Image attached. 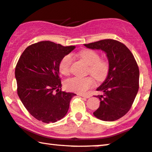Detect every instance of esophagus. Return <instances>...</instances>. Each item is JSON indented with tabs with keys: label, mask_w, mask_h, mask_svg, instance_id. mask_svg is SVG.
<instances>
[{
	"label": "esophagus",
	"mask_w": 152,
	"mask_h": 152,
	"mask_svg": "<svg viewBox=\"0 0 152 152\" xmlns=\"http://www.w3.org/2000/svg\"><path fill=\"white\" fill-rule=\"evenodd\" d=\"M79 96H82V97H85V98H90V96L89 94H78Z\"/></svg>",
	"instance_id": "34e87169"
}]
</instances>
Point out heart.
I'll list each match as a JSON object with an SVG mask.
<instances>
[{"label":"heart","mask_w":152,"mask_h":152,"mask_svg":"<svg viewBox=\"0 0 152 152\" xmlns=\"http://www.w3.org/2000/svg\"><path fill=\"white\" fill-rule=\"evenodd\" d=\"M78 56L89 65L88 73L92 75L97 81H104L108 76L110 66L108 62L104 59H101L99 53L93 50L85 49L79 52ZM74 57L72 54H66L62 58L59 63V71L64 76L69 75ZM94 80L92 77L88 76L85 78L74 77L66 80L64 87L66 90L84 94L94 86Z\"/></svg>","instance_id":"obj_1"}]
</instances>
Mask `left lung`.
I'll list each match as a JSON object with an SVG mask.
<instances>
[{
	"instance_id": "8db88e82",
	"label": "left lung",
	"mask_w": 152,
	"mask_h": 152,
	"mask_svg": "<svg viewBox=\"0 0 152 152\" xmlns=\"http://www.w3.org/2000/svg\"><path fill=\"white\" fill-rule=\"evenodd\" d=\"M87 48L101 49L108 57L110 70L105 81L96 89L99 108L93 113L104 121H115L130 110L139 89V68L131 50L122 42L107 39L85 44Z\"/></svg>"
}]
</instances>
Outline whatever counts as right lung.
Returning a JSON list of instances; mask_svg holds the SVG:
<instances>
[{"mask_svg": "<svg viewBox=\"0 0 152 152\" xmlns=\"http://www.w3.org/2000/svg\"><path fill=\"white\" fill-rule=\"evenodd\" d=\"M75 48L50 41L32 44L20 56L15 68L17 94L28 113L44 123L65 116L74 93L62 91L59 63Z\"/></svg>", "mask_w": 152, "mask_h": 152, "instance_id": "right-lung-1", "label": "right lung"}]
</instances>
